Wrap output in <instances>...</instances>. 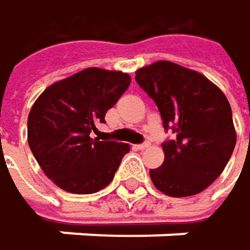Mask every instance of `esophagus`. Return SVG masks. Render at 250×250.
<instances>
[{"label":"esophagus","mask_w":250,"mask_h":250,"mask_svg":"<svg viewBox=\"0 0 250 250\" xmlns=\"http://www.w3.org/2000/svg\"><path fill=\"white\" fill-rule=\"evenodd\" d=\"M149 146H150V143H149V142H145V143H142V145H137L135 147L139 149V150H145V149H147Z\"/></svg>","instance_id":"esophagus-1"}]
</instances>
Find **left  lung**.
<instances>
[{"instance_id":"8db88e82","label":"left lung","mask_w":250,"mask_h":250,"mask_svg":"<svg viewBox=\"0 0 250 250\" xmlns=\"http://www.w3.org/2000/svg\"><path fill=\"white\" fill-rule=\"evenodd\" d=\"M135 82L155 101L166 131V159L150 170L156 188L170 197L204 191L224 171L235 147L231 107L224 92L203 74L159 61L135 71Z\"/></svg>"}]
</instances>
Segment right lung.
<instances>
[{"label": "right lung", "mask_w": 250, "mask_h": 250, "mask_svg": "<svg viewBox=\"0 0 250 250\" xmlns=\"http://www.w3.org/2000/svg\"><path fill=\"white\" fill-rule=\"evenodd\" d=\"M121 71L86 68L53 83L37 98L28 116V145L44 174L61 189L94 194L113 180L126 143L92 139L107 110L128 89Z\"/></svg>", "instance_id": "right-lung-1"}]
</instances>
